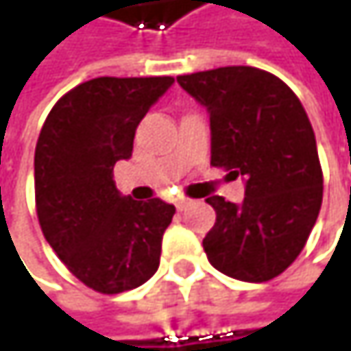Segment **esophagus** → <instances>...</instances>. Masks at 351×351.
<instances>
[{"label": "esophagus", "mask_w": 351, "mask_h": 351, "mask_svg": "<svg viewBox=\"0 0 351 351\" xmlns=\"http://www.w3.org/2000/svg\"><path fill=\"white\" fill-rule=\"evenodd\" d=\"M189 205H193V201H191V199H184V197H182V199H178V201H176V209H178V211H184Z\"/></svg>", "instance_id": "obj_1"}]
</instances>
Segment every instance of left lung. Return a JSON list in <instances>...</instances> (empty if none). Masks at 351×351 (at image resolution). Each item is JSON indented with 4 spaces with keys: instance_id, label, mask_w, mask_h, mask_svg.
<instances>
[{
    "instance_id": "1",
    "label": "left lung",
    "mask_w": 351,
    "mask_h": 351,
    "mask_svg": "<svg viewBox=\"0 0 351 351\" xmlns=\"http://www.w3.org/2000/svg\"><path fill=\"white\" fill-rule=\"evenodd\" d=\"M176 81L209 111L211 165L245 178L242 205L207 197L217 217L203 250L232 278L272 280L297 260L321 209L311 121L287 83L256 66H221Z\"/></svg>"
}]
</instances>
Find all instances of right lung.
<instances>
[{
  "label": "right lung",
  "mask_w": 351,
  "mask_h": 351,
  "mask_svg": "<svg viewBox=\"0 0 351 351\" xmlns=\"http://www.w3.org/2000/svg\"><path fill=\"white\" fill-rule=\"evenodd\" d=\"M173 77H97L64 93L36 144V213L62 264L89 289L117 295L160 264L175 205L121 197L113 167L128 160L136 128Z\"/></svg>",
  "instance_id": "right-lung-1"
}]
</instances>
